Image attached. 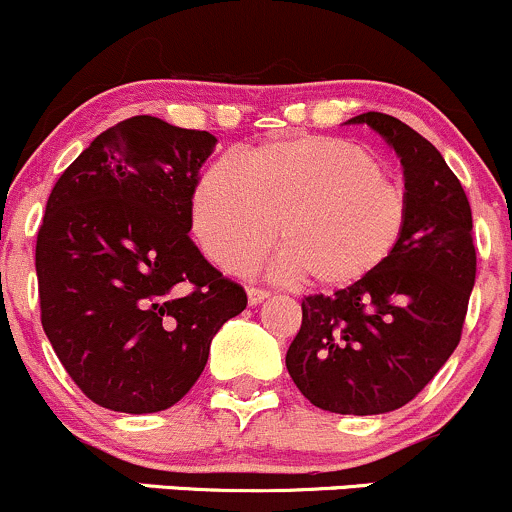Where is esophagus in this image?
<instances>
[{"label":"esophagus","mask_w":512,"mask_h":512,"mask_svg":"<svg viewBox=\"0 0 512 512\" xmlns=\"http://www.w3.org/2000/svg\"><path fill=\"white\" fill-rule=\"evenodd\" d=\"M269 291L267 289H260V286H247V303L250 306H257V303H262L265 299H269Z\"/></svg>","instance_id":"1"}]
</instances>
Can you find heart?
Returning a JSON list of instances; mask_svg holds the SVG:
<instances>
[{
    "label": "heart",
    "instance_id": "obj_1",
    "mask_svg": "<svg viewBox=\"0 0 512 512\" xmlns=\"http://www.w3.org/2000/svg\"><path fill=\"white\" fill-rule=\"evenodd\" d=\"M204 255L226 269L260 262L277 235L289 277L328 289L376 272L401 245L408 196L345 138L291 136L213 162L189 196Z\"/></svg>",
    "mask_w": 512,
    "mask_h": 512
}]
</instances>
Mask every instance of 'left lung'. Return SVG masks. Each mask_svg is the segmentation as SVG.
Returning <instances> with one entry per match:
<instances>
[{
    "instance_id": "8db88e82",
    "label": "left lung",
    "mask_w": 512,
    "mask_h": 512,
    "mask_svg": "<svg viewBox=\"0 0 512 512\" xmlns=\"http://www.w3.org/2000/svg\"><path fill=\"white\" fill-rule=\"evenodd\" d=\"M347 123H367L401 157L408 226L369 277L301 301L286 369L323 411L379 415L413 401L459 345L476 247L462 182L430 140L379 111Z\"/></svg>"
}]
</instances>
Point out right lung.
I'll use <instances>...</instances> for the list:
<instances>
[{"instance_id": "obj_1", "label": "right lung", "mask_w": 512, "mask_h": 512, "mask_svg": "<svg viewBox=\"0 0 512 512\" xmlns=\"http://www.w3.org/2000/svg\"><path fill=\"white\" fill-rule=\"evenodd\" d=\"M206 131L133 116L60 174L38 228L41 323L87 398L157 413L196 384L213 335L247 294L189 238Z\"/></svg>"}]
</instances>
